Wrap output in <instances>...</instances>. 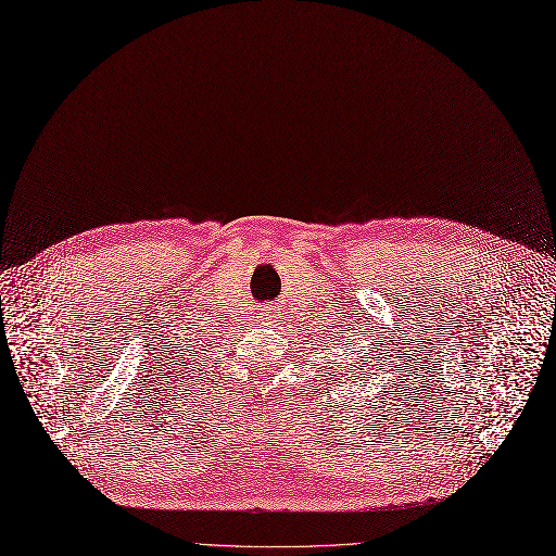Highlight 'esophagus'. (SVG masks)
I'll return each instance as SVG.
<instances>
[{"label":"esophagus","instance_id":"34e87169","mask_svg":"<svg viewBox=\"0 0 556 556\" xmlns=\"http://www.w3.org/2000/svg\"><path fill=\"white\" fill-rule=\"evenodd\" d=\"M276 314H278V309H276L274 305H265V307H263V312H261V318H263L265 323H269V320H274V318H276Z\"/></svg>","mask_w":556,"mask_h":556}]
</instances>
